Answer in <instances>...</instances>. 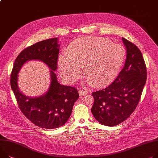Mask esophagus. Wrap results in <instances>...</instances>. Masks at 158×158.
Listing matches in <instances>:
<instances>
[{"instance_id":"34e87169","label":"esophagus","mask_w":158,"mask_h":158,"mask_svg":"<svg viewBox=\"0 0 158 158\" xmlns=\"http://www.w3.org/2000/svg\"><path fill=\"white\" fill-rule=\"evenodd\" d=\"M78 93H79L80 96H84V95H85L86 94H87V92L86 90H82V89H80L78 90Z\"/></svg>"}]
</instances>
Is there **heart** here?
<instances>
[{"mask_svg":"<svg viewBox=\"0 0 158 158\" xmlns=\"http://www.w3.org/2000/svg\"><path fill=\"white\" fill-rule=\"evenodd\" d=\"M123 45L111 43L101 37H87L73 42L68 53L59 56L58 66L63 78L74 83L82 73V64L85 65L89 76L87 83L103 85L111 80L118 73L125 58Z\"/></svg>","mask_w":158,"mask_h":158,"instance_id":"obj_1","label":"heart"}]
</instances>
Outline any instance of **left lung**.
Wrapping results in <instances>:
<instances>
[{"mask_svg":"<svg viewBox=\"0 0 158 158\" xmlns=\"http://www.w3.org/2000/svg\"><path fill=\"white\" fill-rule=\"evenodd\" d=\"M122 40L127 50L123 69L110 85L92 94L94 98L92 113L101 124L108 127L119 125L134 111L147 79L140 51L127 39Z\"/></svg>","mask_w":158,"mask_h":158,"instance_id":"8db88e82","label":"left lung"}]
</instances>
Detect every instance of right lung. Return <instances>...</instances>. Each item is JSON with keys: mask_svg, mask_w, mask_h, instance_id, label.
Wrapping results in <instances>:
<instances>
[{"mask_svg": "<svg viewBox=\"0 0 158 158\" xmlns=\"http://www.w3.org/2000/svg\"><path fill=\"white\" fill-rule=\"evenodd\" d=\"M59 40L53 38L36 43L23 50L16 57L10 76V86L21 112L30 121L40 128L54 129L64 125L68 120L73 107L79 98L77 90L58 82L55 72L59 52ZM40 60L49 68L50 85L39 97H28L20 91L18 73L30 60Z\"/></svg>", "mask_w": 158, "mask_h": 158, "instance_id": "1", "label": "right lung"}]
</instances>
